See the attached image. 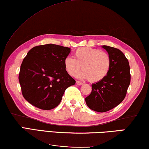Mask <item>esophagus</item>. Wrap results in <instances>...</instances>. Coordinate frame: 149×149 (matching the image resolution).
<instances>
[{"instance_id":"obj_1","label":"esophagus","mask_w":149,"mask_h":149,"mask_svg":"<svg viewBox=\"0 0 149 149\" xmlns=\"http://www.w3.org/2000/svg\"><path fill=\"white\" fill-rule=\"evenodd\" d=\"M76 84L78 85V86H81V85H83V83L80 81H76Z\"/></svg>"}]
</instances>
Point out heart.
Wrapping results in <instances>:
<instances>
[{"instance_id":"1","label":"heart","mask_w":149,"mask_h":149,"mask_svg":"<svg viewBox=\"0 0 149 149\" xmlns=\"http://www.w3.org/2000/svg\"><path fill=\"white\" fill-rule=\"evenodd\" d=\"M65 69L72 76H75L81 67L79 74L81 78H87L91 83L104 79L111 66V59L107 53L98 49L80 48L74 53V59L68 57L64 60Z\"/></svg>"}]
</instances>
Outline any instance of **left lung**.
<instances>
[{"label":"left lung","mask_w":149,"mask_h":149,"mask_svg":"<svg viewBox=\"0 0 149 149\" xmlns=\"http://www.w3.org/2000/svg\"><path fill=\"white\" fill-rule=\"evenodd\" d=\"M111 59L108 74L100 81L91 85V93L86 97L91 110L106 112L119 105L125 97L131 82L129 61L120 49L103 46Z\"/></svg>","instance_id":"8db88e82"}]
</instances>
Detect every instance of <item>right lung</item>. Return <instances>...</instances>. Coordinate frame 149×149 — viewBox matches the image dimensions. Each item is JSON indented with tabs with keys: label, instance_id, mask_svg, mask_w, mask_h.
<instances>
[{
	"label": "right lung",
	"instance_id": "add662e5",
	"mask_svg": "<svg viewBox=\"0 0 149 149\" xmlns=\"http://www.w3.org/2000/svg\"><path fill=\"white\" fill-rule=\"evenodd\" d=\"M70 48L48 44L35 46L24 58L18 79L22 95L28 102L43 110L60 104L65 89L75 80L65 69Z\"/></svg>",
	"mask_w": 149,
	"mask_h": 149
}]
</instances>
